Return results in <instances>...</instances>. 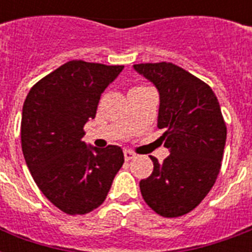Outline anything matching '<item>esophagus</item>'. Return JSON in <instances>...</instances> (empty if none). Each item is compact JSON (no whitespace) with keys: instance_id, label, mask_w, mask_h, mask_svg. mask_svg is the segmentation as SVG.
I'll use <instances>...</instances> for the list:
<instances>
[{"instance_id":"34e87169","label":"esophagus","mask_w":252,"mask_h":252,"mask_svg":"<svg viewBox=\"0 0 252 252\" xmlns=\"http://www.w3.org/2000/svg\"><path fill=\"white\" fill-rule=\"evenodd\" d=\"M133 158H136V154L129 152V150H126V152H124V159H126V161H130V159H133Z\"/></svg>"}]
</instances>
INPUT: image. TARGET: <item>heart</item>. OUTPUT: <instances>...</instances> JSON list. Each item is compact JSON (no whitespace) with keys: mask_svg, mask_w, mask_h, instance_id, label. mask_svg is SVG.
<instances>
[{"mask_svg":"<svg viewBox=\"0 0 252 252\" xmlns=\"http://www.w3.org/2000/svg\"><path fill=\"white\" fill-rule=\"evenodd\" d=\"M136 89H138V87H136Z\"/></svg>","mask_w":252,"mask_h":252,"instance_id":"heart-1","label":"heart"}]
</instances>
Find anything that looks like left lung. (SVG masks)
Masks as SVG:
<instances>
[{
    "instance_id": "8db88e82",
    "label": "left lung",
    "mask_w": 252,
    "mask_h": 252,
    "mask_svg": "<svg viewBox=\"0 0 252 252\" xmlns=\"http://www.w3.org/2000/svg\"><path fill=\"white\" fill-rule=\"evenodd\" d=\"M134 70L159 93L157 126L170 156L156 157L153 172L140 182L145 203L163 217L195 209L213 187L222 161L226 126L212 89L171 63L136 64Z\"/></svg>"
}]
</instances>
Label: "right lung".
<instances>
[{
  "instance_id": "right-lung-1",
  "label": "right lung",
  "mask_w": 252,
  "mask_h": 252,
  "mask_svg": "<svg viewBox=\"0 0 252 252\" xmlns=\"http://www.w3.org/2000/svg\"><path fill=\"white\" fill-rule=\"evenodd\" d=\"M123 65L69 61L33 85L23 104L22 152L43 195L68 215H86L106 200L124 163L120 146L82 141L99 99Z\"/></svg>"
}]
</instances>
